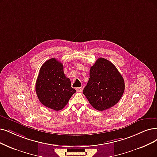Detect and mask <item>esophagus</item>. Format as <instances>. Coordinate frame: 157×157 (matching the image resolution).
<instances>
[{
    "label": "esophagus",
    "instance_id": "obj_1",
    "mask_svg": "<svg viewBox=\"0 0 157 157\" xmlns=\"http://www.w3.org/2000/svg\"><path fill=\"white\" fill-rule=\"evenodd\" d=\"M83 90V87L81 86V87H77L76 88V91L77 92H82Z\"/></svg>",
    "mask_w": 157,
    "mask_h": 157
}]
</instances>
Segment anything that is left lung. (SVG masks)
<instances>
[{"mask_svg":"<svg viewBox=\"0 0 157 157\" xmlns=\"http://www.w3.org/2000/svg\"><path fill=\"white\" fill-rule=\"evenodd\" d=\"M124 89V78L117 67L107 59L99 58L90 68L83 94L94 108L102 111L117 104Z\"/></svg>","mask_w":157,"mask_h":157,"instance_id":"obj_1","label":"left lung"}]
</instances>
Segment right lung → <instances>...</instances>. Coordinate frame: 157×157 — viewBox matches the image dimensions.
<instances>
[{
  "instance_id": "add662e5",
  "label": "right lung",
  "mask_w": 157,
  "mask_h": 157,
  "mask_svg": "<svg viewBox=\"0 0 157 157\" xmlns=\"http://www.w3.org/2000/svg\"><path fill=\"white\" fill-rule=\"evenodd\" d=\"M64 73L63 64L55 58L46 61L37 77L35 91L39 101L55 111L63 109L76 92Z\"/></svg>"
}]
</instances>
